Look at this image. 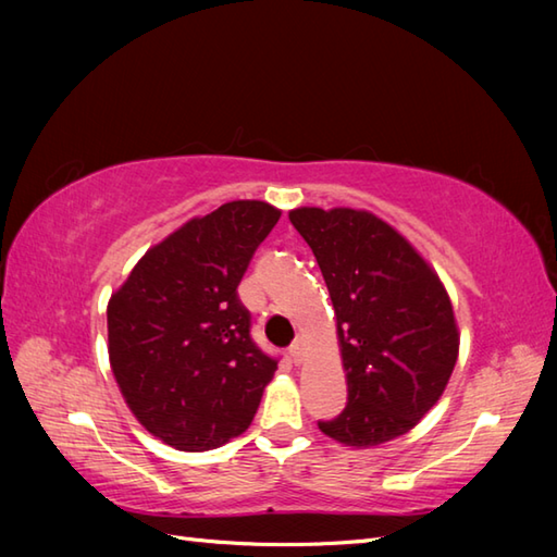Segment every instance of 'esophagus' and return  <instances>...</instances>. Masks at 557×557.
<instances>
[{
  "mask_svg": "<svg viewBox=\"0 0 557 557\" xmlns=\"http://www.w3.org/2000/svg\"><path fill=\"white\" fill-rule=\"evenodd\" d=\"M304 345H306L304 337H297V339L292 342V347H289V359H292V363H294V366H299V363L304 361Z\"/></svg>",
  "mask_w": 557,
  "mask_h": 557,
  "instance_id": "1",
  "label": "esophagus"
}]
</instances>
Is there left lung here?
I'll return each instance as SVG.
<instances>
[{
  "instance_id": "1",
  "label": "left lung",
  "mask_w": 557,
  "mask_h": 557,
  "mask_svg": "<svg viewBox=\"0 0 557 557\" xmlns=\"http://www.w3.org/2000/svg\"><path fill=\"white\" fill-rule=\"evenodd\" d=\"M289 220L323 272L347 371V407L318 429L351 447L405 435L457 363L445 287L405 236L371 212L299 208Z\"/></svg>"
}]
</instances>
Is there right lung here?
<instances>
[{"label":"right lung","mask_w":557,"mask_h":557,"mask_svg":"<svg viewBox=\"0 0 557 557\" xmlns=\"http://www.w3.org/2000/svg\"><path fill=\"white\" fill-rule=\"evenodd\" d=\"M280 220L263 200H232L138 260L108 306L110 363L128 409L186 453L242 435L277 371L251 337L239 282Z\"/></svg>","instance_id":"right-lung-1"}]
</instances>
